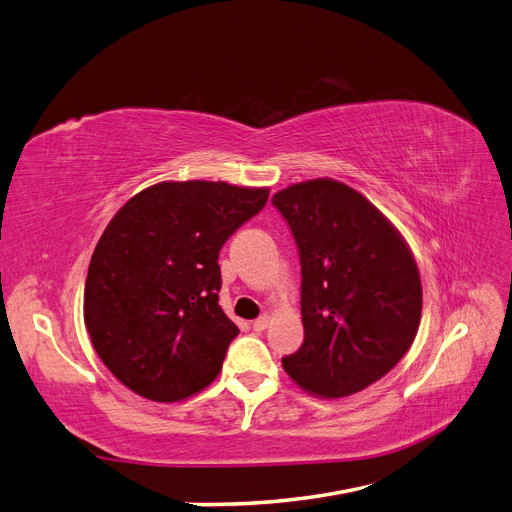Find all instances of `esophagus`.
<instances>
[{
    "label": "esophagus",
    "mask_w": 512,
    "mask_h": 512,
    "mask_svg": "<svg viewBox=\"0 0 512 512\" xmlns=\"http://www.w3.org/2000/svg\"><path fill=\"white\" fill-rule=\"evenodd\" d=\"M269 322H271V318L265 314V316L256 318V320L252 322V327H254V331H265V329L269 327Z\"/></svg>",
    "instance_id": "1"
}]
</instances>
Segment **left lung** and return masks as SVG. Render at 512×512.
I'll return each mask as SVG.
<instances>
[{
	"label": "left lung",
	"mask_w": 512,
	"mask_h": 512,
	"mask_svg": "<svg viewBox=\"0 0 512 512\" xmlns=\"http://www.w3.org/2000/svg\"><path fill=\"white\" fill-rule=\"evenodd\" d=\"M301 258L305 339L284 356L294 384L324 399L367 389L401 361L421 324L423 288L401 232L335 179L292 183L273 196Z\"/></svg>",
	"instance_id": "1"
}]
</instances>
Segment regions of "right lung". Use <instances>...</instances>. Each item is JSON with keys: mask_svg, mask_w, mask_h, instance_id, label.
<instances>
[{"mask_svg": "<svg viewBox=\"0 0 512 512\" xmlns=\"http://www.w3.org/2000/svg\"><path fill=\"white\" fill-rule=\"evenodd\" d=\"M269 188L162 181L108 222L89 262L83 316L102 363L136 395L173 404L220 374L239 329L220 307L218 256Z\"/></svg>", "mask_w": 512, "mask_h": 512, "instance_id": "add662e5", "label": "right lung"}]
</instances>
